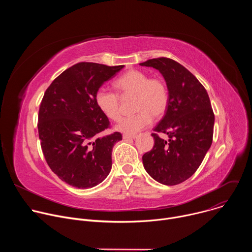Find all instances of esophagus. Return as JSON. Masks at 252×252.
I'll return each mask as SVG.
<instances>
[{
	"label": "esophagus",
	"mask_w": 252,
	"mask_h": 252,
	"mask_svg": "<svg viewBox=\"0 0 252 252\" xmlns=\"http://www.w3.org/2000/svg\"><path fill=\"white\" fill-rule=\"evenodd\" d=\"M136 137L135 134H126V133H124L123 134V138L125 140H128V139H134Z\"/></svg>",
	"instance_id": "obj_1"
}]
</instances>
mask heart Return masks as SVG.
Masks as SVG:
<instances>
[{
    "mask_svg": "<svg viewBox=\"0 0 252 252\" xmlns=\"http://www.w3.org/2000/svg\"><path fill=\"white\" fill-rule=\"evenodd\" d=\"M114 87L123 97L133 95L135 115L123 119L117 129L126 134H134L153 122L154 116L163 115L168 105V90L160 78H150L146 71L130 69L114 82ZM94 100L100 112L112 121H119L122 117V104L120 95L99 88L94 94Z\"/></svg>",
    "mask_w": 252,
    "mask_h": 252,
    "instance_id": "heart-1",
    "label": "heart"
}]
</instances>
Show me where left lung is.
<instances>
[{"instance_id": "obj_1", "label": "left lung", "mask_w": 252, "mask_h": 252, "mask_svg": "<svg viewBox=\"0 0 252 252\" xmlns=\"http://www.w3.org/2000/svg\"><path fill=\"white\" fill-rule=\"evenodd\" d=\"M139 64L160 71L169 95L165 115L152 133L155 146L142 156L143 166L162 185L182 184L197 170L212 143L214 114L208 94L188 68L171 59L161 57ZM158 132L170 139L162 140Z\"/></svg>"}]
</instances>
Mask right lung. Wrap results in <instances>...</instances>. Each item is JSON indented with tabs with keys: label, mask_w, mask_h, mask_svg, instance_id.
<instances>
[{
	"label": "right lung",
	"mask_w": 252,
	"mask_h": 252,
	"mask_svg": "<svg viewBox=\"0 0 252 252\" xmlns=\"http://www.w3.org/2000/svg\"><path fill=\"white\" fill-rule=\"evenodd\" d=\"M124 65L82 62L63 70L45 92L38 130L45 159L67 185L91 189L100 184L112 168V151L123 135L100 132L111 123L97 107L94 94Z\"/></svg>",
	"instance_id": "right-lung-1"
}]
</instances>
